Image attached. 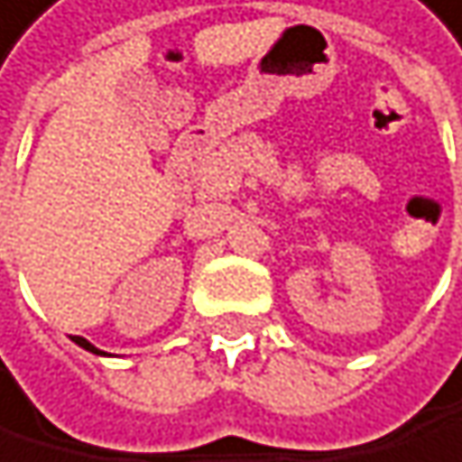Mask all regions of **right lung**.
Masks as SVG:
<instances>
[{
	"mask_svg": "<svg viewBox=\"0 0 462 462\" xmlns=\"http://www.w3.org/2000/svg\"><path fill=\"white\" fill-rule=\"evenodd\" d=\"M72 341H76L79 347H84V350H89V353H96V356H106V353H101L98 347H92V344H89L87 338H81V336H72Z\"/></svg>",
	"mask_w": 462,
	"mask_h": 462,
	"instance_id": "1",
	"label": "right lung"
}]
</instances>
